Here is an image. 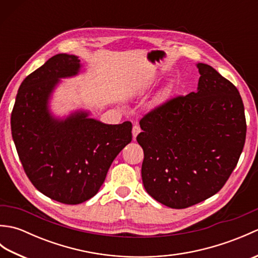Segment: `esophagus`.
Here are the masks:
<instances>
[{
	"instance_id": "esophagus-1",
	"label": "esophagus",
	"mask_w": 258,
	"mask_h": 258,
	"mask_svg": "<svg viewBox=\"0 0 258 258\" xmlns=\"http://www.w3.org/2000/svg\"><path fill=\"white\" fill-rule=\"evenodd\" d=\"M141 132V128L139 125H133V128H132V134H133V139L135 140L136 136H138Z\"/></svg>"
}]
</instances>
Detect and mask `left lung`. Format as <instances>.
<instances>
[{
	"instance_id": "1",
	"label": "left lung",
	"mask_w": 258,
	"mask_h": 258,
	"mask_svg": "<svg viewBox=\"0 0 258 258\" xmlns=\"http://www.w3.org/2000/svg\"><path fill=\"white\" fill-rule=\"evenodd\" d=\"M197 92L164 102L140 120L142 179L153 199L186 208L220 191L244 149V104L233 83L204 63Z\"/></svg>"
}]
</instances>
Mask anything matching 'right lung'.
Instances as JSON below:
<instances>
[{
    "label": "right lung",
    "instance_id": "right-lung-1",
    "mask_svg": "<svg viewBox=\"0 0 258 258\" xmlns=\"http://www.w3.org/2000/svg\"><path fill=\"white\" fill-rule=\"evenodd\" d=\"M80 59L57 54L22 82L11 114L12 138L31 183L50 199L75 205L94 196L118 153L132 141V123L104 124L76 112L53 117L48 98L59 79L79 73Z\"/></svg>",
    "mask_w": 258,
    "mask_h": 258
}]
</instances>
